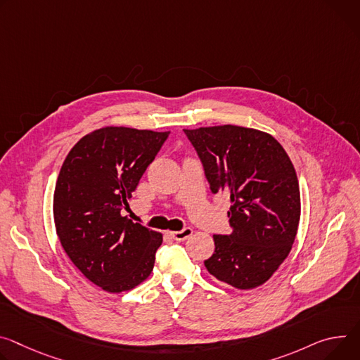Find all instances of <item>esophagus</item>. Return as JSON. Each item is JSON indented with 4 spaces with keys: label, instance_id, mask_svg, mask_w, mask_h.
Instances as JSON below:
<instances>
[{
    "label": "esophagus",
    "instance_id": "34e87169",
    "mask_svg": "<svg viewBox=\"0 0 360 360\" xmlns=\"http://www.w3.org/2000/svg\"><path fill=\"white\" fill-rule=\"evenodd\" d=\"M191 236H192V228H189V226L182 228L181 231H174V233H171V237H172L175 241H184V240H186V238L191 237Z\"/></svg>",
    "mask_w": 360,
    "mask_h": 360
}]
</instances>
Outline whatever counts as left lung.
I'll return each mask as SVG.
<instances>
[{"label": "left lung", "instance_id": "left-lung-1", "mask_svg": "<svg viewBox=\"0 0 360 360\" xmlns=\"http://www.w3.org/2000/svg\"><path fill=\"white\" fill-rule=\"evenodd\" d=\"M184 132L214 193L230 197L231 234H215L207 270L236 288L266 283L288 255L300 219L296 171L269 134L224 124Z\"/></svg>", "mask_w": 360, "mask_h": 360}]
</instances>
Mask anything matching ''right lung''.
Masks as SVG:
<instances>
[{
	"mask_svg": "<svg viewBox=\"0 0 360 360\" xmlns=\"http://www.w3.org/2000/svg\"><path fill=\"white\" fill-rule=\"evenodd\" d=\"M168 136L103 127L63 162L53 205L58 240L84 277L109 292L136 287L153 270L162 234L120 212Z\"/></svg>",
	"mask_w": 360,
	"mask_h": 360,
	"instance_id": "obj_1",
	"label": "right lung"
}]
</instances>
